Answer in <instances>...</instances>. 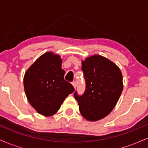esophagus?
<instances>
[{
	"label": "esophagus",
	"mask_w": 148,
	"mask_h": 148,
	"mask_svg": "<svg viewBox=\"0 0 148 148\" xmlns=\"http://www.w3.org/2000/svg\"><path fill=\"white\" fill-rule=\"evenodd\" d=\"M72 85H73V86H74V88H76V82L75 81H73V82H72Z\"/></svg>",
	"instance_id": "1"
}]
</instances>
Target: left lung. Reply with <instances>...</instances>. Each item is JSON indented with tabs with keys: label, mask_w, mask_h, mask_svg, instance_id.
Listing matches in <instances>:
<instances>
[{
	"label": "left lung",
	"mask_w": 148,
	"mask_h": 148,
	"mask_svg": "<svg viewBox=\"0 0 148 148\" xmlns=\"http://www.w3.org/2000/svg\"><path fill=\"white\" fill-rule=\"evenodd\" d=\"M85 81L84 93L76 91L74 98L84 118L97 121L106 117L113 109L123 92V75L118 66L99 55L82 61Z\"/></svg>",
	"instance_id": "8db88e82"
}]
</instances>
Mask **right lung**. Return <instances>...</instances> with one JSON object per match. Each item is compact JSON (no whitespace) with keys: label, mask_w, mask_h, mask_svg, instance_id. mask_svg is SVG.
Listing matches in <instances>:
<instances>
[{"label":"right lung","mask_w":148,"mask_h":148,"mask_svg":"<svg viewBox=\"0 0 148 148\" xmlns=\"http://www.w3.org/2000/svg\"><path fill=\"white\" fill-rule=\"evenodd\" d=\"M61 64L60 56L46 53L25 74V95L31 106L45 116L56 113L65 98L74 91L72 85L64 79Z\"/></svg>","instance_id":"add662e5"}]
</instances>
